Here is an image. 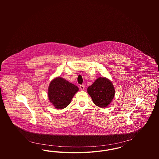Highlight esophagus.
<instances>
[{"label": "esophagus", "mask_w": 159, "mask_h": 159, "mask_svg": "<svg viewBox=\"0 0 159 159\" xmlns=\"http://www.w3.org/2000/svg\"><path fill=\"white\" fill-rule=\"evenodd\" d=\"M79 88H80V89H81V90H84V85H80V86H79Z\"/></svg>", "instance_id": "34e87169"}]
</instances>
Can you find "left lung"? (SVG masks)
<instances>
[{
  "label": "left lung",
  "mask_w": 159,
  "mask_h": 159,
  "mask_svg": "<svg viewBox=\"0 0 159 159\" xmlns=\"http://www.w3.org/2000/svg\"><path fill=\"white\" fill-rule=\"evenodd\" d=\"M89 94L93 103L99 107L104 108L112 101L115 91L113 84L106 77H99L88 87Z\"/></svg>",
  "instance_id": "1"
}]
</instances>
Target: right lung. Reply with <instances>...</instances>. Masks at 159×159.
<instances>
[{"instance_id": "right-lung-1", "label": "right lung", "mask_w": 159, "mask_h": 159, "mask_svg": "<svg viewBox=\"0 0 159 159\" xmlns=\"http://www.w3.org/2000/svg\"><path fill=\"white\" fill-rule=\"evenodd\" d=\"M78 87L62 77H57L50 83L48 97L50 102L57 109H63L70 104Z\"/></svg>"}]
</instances>
